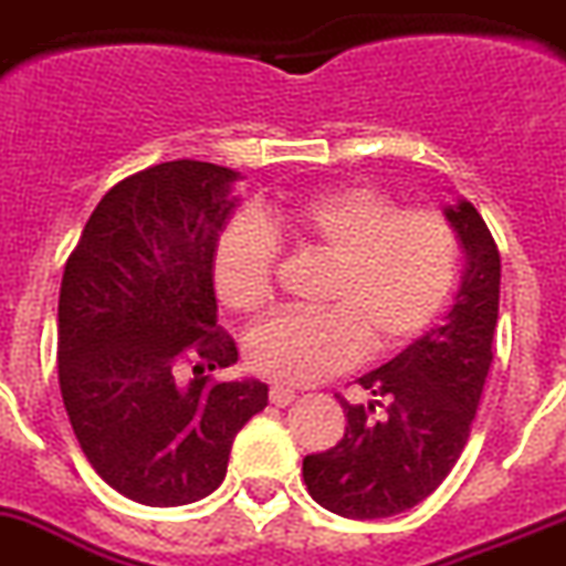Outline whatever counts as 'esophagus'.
Segmentation results:
<instances>
[{"label": "esophagus", "mask_w": 566, "mask_h": 566, "mask_svg": "<svg viewBox=\"0 0 566 566\" xmlns=\"http://www.w3.org/2000/svg\"><path fill=\"white\" fill-rule=\"evenodd\" d=\"M293 399H296V390H290V387H270V401L276 407H287Z\"/></svg>", "instance_id": "esophagus-1"}]
</instances>
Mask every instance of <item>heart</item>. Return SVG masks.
<instances>
[{"label":"heart","mask_w":566,"mask_h":566,"mask_svg":"<svg viewBox=\"0 0 566 566\" xmlns=\"http://www.w3.org/2000/svg\"><path fill=\"white\" fill-rule=\"evenodd\" d=\"M279 239L333 262L318 293L324 311L279 313L244 342L250 370L279 385H316L356 367L365 353H401L441 316L459 282L461 244L450 219L405 210L373 185H344L224 224L210 262L224 307H268Z\"/></svg>","instance_id":"heart-1"}]
</instances>
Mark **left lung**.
Listing matches in <instances>:
<instances>
[{
    "instance_id": "obj_1",
    "label": "left lung",
    "mask_w": 566,
    "mask_h": 566,
    "mask_svg": "<svg viewBox=\"0 0 566 566\" xmlns=\"http://www.w3.org/2000/svg\"><path fill=\"white\" fill-rule=\"evenodd\" d=\"M467 253L464 282L444 324L358 378L373 396L350 405L336 447L304 455L307 493L347 518H387L424 501L453 470L470 439L493 365L501 255L470 201L447 210Z\"/></svg>"
}]
</instances>
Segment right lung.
Instances as JSON below:
<instances>
[{
  "label": "right lung",
  "instance_id": "add662e5",
  "mask_svg": "<svg viewBox=\"0 0 566 566\" xmlns=\"http://www.w3.org/2000/svg\"><path fill=\"white\" fill-rule=\"evenodd\" d=\"M233 179L210 161L145 167L102 196L65 262L56 358L67 419L93 470L147 507L213 493L235 432L268 405L262 381L210 376L239 358L216 324L210 273Z\"/></svg>",
  "mask_w": 566,
  "mask_h": 566
}]
</instances>
